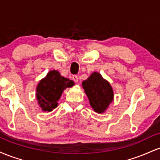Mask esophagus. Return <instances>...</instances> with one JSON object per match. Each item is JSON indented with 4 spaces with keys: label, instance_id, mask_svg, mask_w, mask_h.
Returning a JSON list of instances; mask_svg holds the SVG:
<instances>
[{
    "label": "esophagus",
    "instance_id": "34e87169",
    "mask_svg": "<svg viewBox=\"0 0 160 160\" xmlns=\"http://www.w3.org/2000/svg\"><path fill=\"white\" fill-rule=\"evenodd\" d=\"M72 79H73V80H74L75 82H78V77L77 76V75H73Z\"/></svg>",
    "mask_w": 160,
    "mask_h": 160
}]
</instances>
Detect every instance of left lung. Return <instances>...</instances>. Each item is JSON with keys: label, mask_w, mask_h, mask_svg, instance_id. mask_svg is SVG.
<instances>
[{"label": "left lung", "mask_w": 160, "mask_h": 160, "mask_svg": "<svg viewBox=\"0 0 160 160\" xmlns=\"http://www.w3.org/2000/svg\"><path fill=\"white\" fill-rule=\"evenodd\" d=\"M82 86L91 107L97 113H104L113 100V92L111 84L99 73L93 72L87 80L82 81Z\"/></svg>", "instance_id": "obj_1"}]
</instances>
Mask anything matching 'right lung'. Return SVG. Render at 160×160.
<instances>
[{
  "label": "right lung",
  "mask_w": 160,
  "mask_h": 160,
  "mask_svg": "<svg viewBox=\"0 0 160 160\" xmlns=\"http://www.w3.org/2000/svg\"><path fill=\"white\" fill-rule=\"evenodd\" d=\"M74 85L73 80L62 77L58 71H49L39 82L36 89V98L42 111L50 112L55 109L63 91Z\"/></svg>",
  "instance_id": "1"
}]
</instances>
